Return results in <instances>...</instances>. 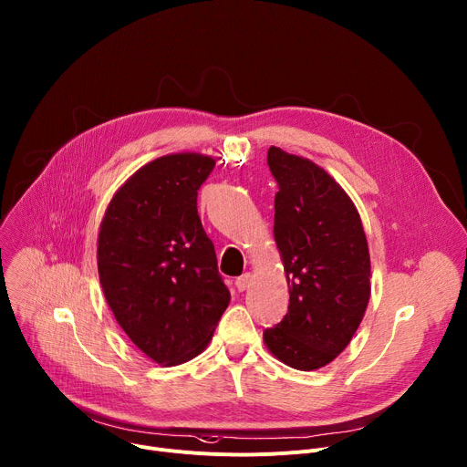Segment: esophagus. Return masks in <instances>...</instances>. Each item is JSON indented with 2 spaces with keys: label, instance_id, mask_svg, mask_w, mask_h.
I'll list each match as a JSON object with an SVG mask.
<instances>
[{
  "label": "esophagus",
  "instance_id": "esophagus-1",
  "mask_svg": "<svg viewBox=\"0 0 467 467\" xmlns=\"http://www.w3.org/2000/svg\"><path fill=\"white\" fill-rule=\"evenodd\" d=\"M249 283H251V274H249V272H245V274H242L240 277L234 279V286H236L240 292H244V290L249 286Z\"/></svg>",
  "mask_w": 467,
  "mask_h": 467
}]
</instances>
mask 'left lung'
<instances>
[{
	"mask_svg": "<svg viewBox=\"0 0 467 467\" xmlns=\"http://www.w3.org/2000/svg\"><path fill=\"white\" fill-rule=\"evenodd\" d=\"M279 192L274 238L288 283V313L265 329L285 365L315 370L341 354L370 298V257L361 218L347 192L315 161L268 149Z\"/></svg>",
	"mask_w": 467,
	"mask_h": 467,
	"instance_id": "1",
	"label": "left lung"
}]
</instances>
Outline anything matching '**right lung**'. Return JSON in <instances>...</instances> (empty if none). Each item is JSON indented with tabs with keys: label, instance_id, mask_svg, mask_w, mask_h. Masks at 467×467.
Listing matches in <instances>:
<instances>
[{
	"label": "right lung",
	"instance_id": "add662e5",
	"mask_svg": "<svg viewBox=\"0 0 467 467\" xmlns=\"http://www.w3.org/2000/svg\"><path fill=\"white\" fill-rule=\"evenodd\" d=\"M216 160L156 158L109 201L99 233V277L130 341L163 367L199 356L231 302L214 244L197 214V190Z\"/></svg>",
	"mask_w": 467,
	"mask_h": 467
}]
</instances>
